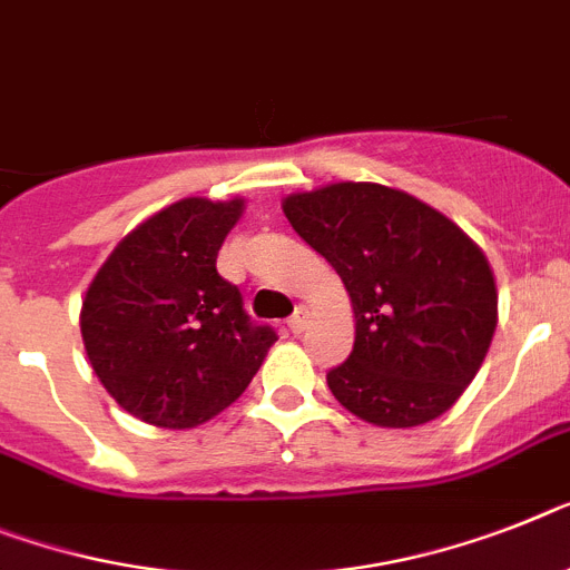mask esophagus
Here are the masks:
<instances>
[{"label": "esophagus", "instance_id": "esophagus-1", "mask_svg": "<svg viewBox=\"0 0 570 570\" xmlns=\"http://www.w3.org/2000/svg\"><path fill=\"white\" fill-rule=\"evenodd\" d=\"M286 327H289V333H293V336H301V333L307 330V313H304V309H298V313H295L293 318L286 322Z\"/></svg>", "mask_w": 570, "mask_h": 570}]
</instances>
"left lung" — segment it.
I'll return each instance as SVG.
<instances>
[{"label":"left lung","instance_id":"left-lung-1","mask_svg":"<svg viewBox=\"0 0 570 570\" xmlns=\"http://www.w3.org/2000/svg\"><path fill=\"white\" fill-rule=\"evenodd\" d=\"M284 214L351 295L356 342L327 371L338 403L382 429L452 409L499 324L484 252L432 205L374 181L286 196Z\"/></svg>","mask_w":570,"mask_h":570}]
</instances>
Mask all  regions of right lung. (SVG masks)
Wrapping results in <instances>:
<instances>
[{
    "instance_id": "add662e5",
    "label": "right lung",
    "mask_w": 570,
    "mask_h": 570,
    "mask_svg": "<svg viewBox=\"0 0 570 570\" xmlns=\"http://www.w3.org/2000/svg\"><path fill=\"white\" fill-rule=\"evenodd\" d=\"M243 199L188 196L132 228L100 266L80 309L86 356L132 417L194 429L248 389L275 344L217 272Z\"/></svg>"
}]
</instances>
